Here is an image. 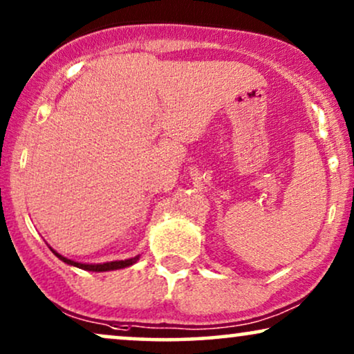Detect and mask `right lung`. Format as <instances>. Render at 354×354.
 <instances>
[{
  "label": "right lung",
  "mask_w": 354,
  "mask_h": 354,
  "mask_svg": "<svg viewBox=\"0 0 354 354\" xmlns=\"http://www.w3.org/2000/svg\"><path fill=\"white\" fill-rule=\"evenodd\" d=\"M51 251H53V253H55L61 261H64L66 264L75 266V268L84 269V270H93V272H104V270H115V269L129 268V266H132V264L137 263L138 258H140V254H138V256H135V258L124 259V261H111V263H103V264H82V263H75V261L64 258V256H61L59 253H56V251L53 250V248H51Z\"/></svg>",
  "instance_id": "obj_1"
}]
</instances>
